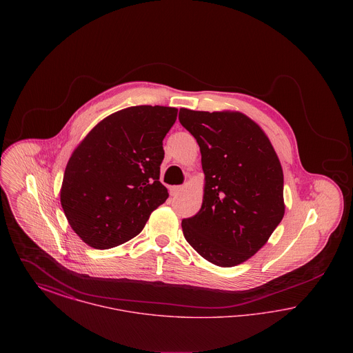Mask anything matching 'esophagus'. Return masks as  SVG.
Returning a JSON list of instances; mask_svg holds the SVG:
<instances>
[{"label": "esophagus", "mask_w": 353, "mask_h": 353, "mask_svg": "<svg viewBox=\"0 0 353 353\" xmlns=\"http://www.w3.org/2000/svg\"><path fill=\"white\" fill-rule=\"evenodd\" d=\"M170 194L172 196H177L181 190H183V186H180V185H176V186H170Z\"/></svg>", "instance_id": "34e87169"}]
</instances>
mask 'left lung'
<instances>
[{
  "label": "left lung",
  "mask_w": 353,
  "mask_h": 353,
  "mask_svg": "<svg viewBox=\"0 0 353 353\" xmlns=\"http://www.w3.org/2000/svg\"><path fill=\"white\" fill-rule=\"evenodd\" d=\"M179 120L200 145L205 173L201 209L181 222L185 239L213 265L233 268L285 216L282 165L262 128L241 112L181 108Z\"/></svg>",
  "instance_id": "obj_1"
}]
</instances>
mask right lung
I'll list each match as a JSON object with an SVG mask.
<instances>
[{
    "label": "right lung",
    "instance_id": "1",
    "mask_svg": "<svg viewBox=\"0 0 353 353\" xmlns=\"http://www.w3.org/2000/svg\"><path fill=\"white\" fill-rule=\"evenodd\" d=\"M177 108L136 105L103 119L72 152L61 188L70 226L105 250L139 234L168 199L159 181L163 140Z\"/></svg>",
    "mask_w": 353,
    "mask_h": 353
}]
</instances>
